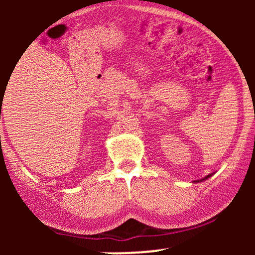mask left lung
I'll return each instance as SVG.
<instances>
[{
	"mask_svg": "<svg viewBox=\"0 0 255 255\" xmlns=\"http://www.w3.org/2000/svg\"><path fill=\"white\" fill-rule=\"evenodd\" d=\"M211 176H212V174H210V175H207V176H205V177L203 178V180H198V181H194V182H203L204 180H207V178H209V177H211Z\"/></svg>",
	"mask_w": 255,
	"mask_h": 255,
	"instance_id": "left-lung-1",
	"label": "left lung"
}]
</instances>
